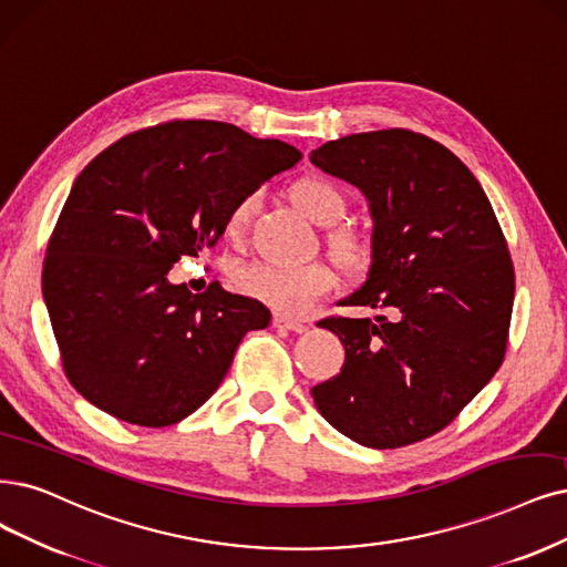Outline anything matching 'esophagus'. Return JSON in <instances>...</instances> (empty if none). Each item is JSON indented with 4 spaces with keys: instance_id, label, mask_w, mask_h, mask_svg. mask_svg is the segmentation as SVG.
<instances>
[{
    "instance_id": "1",
    "label": "esophagus",
    "mask_w": 567,
    "mask_h": 567,
    "mask_svg": "<svg viewBox=\"0 0 567 567\" xmlns=\"http://www.w3.org/2000/svg\"><path fill=\"white\" fill-rule=\"evenodd\" d=\"M272 324L280 327V329L297 331V333L308 331V324H306V322H301V320H291V318H285V316H276V320H272Z\"/></svg>"
}]
</instances>
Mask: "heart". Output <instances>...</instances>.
Instances as JSON below:
<instances>
[{"label":"heart","instance_id":"b5f03b06","mask_svg":"<svg viewBox=\"0 0 567 567\" xmlns=\"http://www.w3.org/2000/svg\"><path fill=\"white\" fill-rule=\"evenodd\" d=\"M291 200L301 213L316 224H331L346 213V196L341 188L324 177L299 179L291 188ZM257 196H243L226 217V234L238 236L255 213ZM339 251L346 261L358 264L362 259V245L358 238L341 234L337 238ZM236 285L243 295L257 299L282 316L299 318L312 310L337 285L329 266L320 261L308 264H280L259 261L236 272Z\"/></svg>","mask_w":567,"mask_h":567}]
</instances>
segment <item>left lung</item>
<instances>
[{
  "mask_svg": "<svg viewBox=\"0 0 567 567\" xmlns=\"http://www.w3.org/2000/svg\"><path fill=\"white\" fill-rule=\"evenodd\" d=\"M310 163L367 198L371 264L343 303L381 316L320 324L346 348L310 390L341 434L400 449L446 427L505 360L514 266L484 188L444 144L404 128L322 144Z\"/></svg>",
  "mask_w": 567,
  "mask_h": 567,
  "instance_id": "8db88e82",
  "label": "left lung"
}]
</instances>
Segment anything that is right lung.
Listing matches in <instances>:
<instances>
[{"mask_svg": "<svg viewBox=\"0 0 567 567\" xmlns=\"http://www.w3.org/2000/svg\"><path fill=\"white\" fill-rule=\"evenodd\" d=\"M301 152L224 121H171L97 154L62 207L41 291L62 367L81 396L118 421L175 425L215 394L243 337L270 310L213 282L167 272L226 230L243 196Z\"/></svg>", "mask_w": 567, "mask_h": 567, "instance_id": "right-lung-1", "label": "right lung"}]
</instances>
